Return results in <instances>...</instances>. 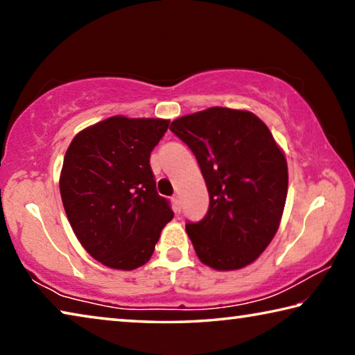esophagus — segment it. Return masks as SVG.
I'll return each mask as SVG.
<instances>
[{"label":"esophagus","mask_w":355,"mask_h":355,"mask_svg":"<svg viewBox=\"0 0 355 355\" xmlns=\"http://www.w3.org/2000/svg\"><path fill=\"white\" fill-rule=\"evenodd\" d=\"M172 203H173V209H175V213H180V209H182V199H180V196H173Z\"/></svg>","instance_id":"1"}]
</instances>
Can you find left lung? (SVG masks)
Instances as JSON below:
<instances>
[{
  "label": "left lung",
  "instance_id": "left-lung-1",
  "mask_svg": "<svg viewBox=\"0 0 355 355\" xmlns=\"http://www.w3.org/2000/svg\"><path fill=\"white\" fill-rule=\"evenodd\" d=\"M192 150L209 208L186 233L199 260L216 271L254 263L279 230L288 192L284 150L266 123L245 110L213 106L171 123Z\"/></svg>",
  "mask_w": 355,
  "mask_h": 355
}]
</instances>
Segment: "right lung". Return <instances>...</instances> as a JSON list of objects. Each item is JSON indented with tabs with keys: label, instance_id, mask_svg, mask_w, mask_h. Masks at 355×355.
Returning a JSON list of instances; mask_svg holds the SVG:
<instances>
[{
	"label": "right lung",
	"instance_id": "add662e5",
	"mask_svg": "<svg viewBox=\"0 0 355 355\" xmlns=\"http://www.w3.org/2000/svg\"><path fill=\"white\" fill-rule=\"evenodd\" d=\"M169 122L107 117L81 130L65 152L59 177L65 214L87 254L107 268L146 264L173 218L150 169V152Z\"/></svg>",
	"mask_w": 355,
	"mask_h": 355
}]
</instances>
